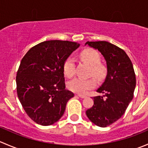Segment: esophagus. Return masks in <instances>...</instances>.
<instances>
[{
	"label": "esophagus",
	"instance_id": "34e87169",
	"mask_svg": "<svg viewBox=\"0 0 148 148\" xmlns=\"http://www.w3.org/2000/svg\"><path fill=\"white\" fill-rule=\"evenodd\" d=\"M77 96L79 97L80 98H85L86 97V96L85 95H77Z\"/></svg>",
	"mask_w": 148,
	"mask_h": 148
}]
</instances>
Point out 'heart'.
<instances>
[{"mask_svg":"<svg viewBox=\"0 0 148 148\" xmlns=\"http://www.w3.org/2000/svg\"><path fill=\"white\" fill-rule=\"evenodd\" d=\"M79 56L84 62L91 66V74H94V76H95L99 79H102L105 77L107 70L104 66L99 64L101 61V56L96 50L87 48L82 51ZM75 61L74 58L69 56L64 63V73L67 77L71 78L75 74ZM96 85V80L94 78L87 79L75 78L68 83V87L72 92L83 95L86 94L90 89H94Z\"/></svg>","mask_w":148,"mask_h":148,"instance_id":"heart-1","label":"heart"}]
</instances>
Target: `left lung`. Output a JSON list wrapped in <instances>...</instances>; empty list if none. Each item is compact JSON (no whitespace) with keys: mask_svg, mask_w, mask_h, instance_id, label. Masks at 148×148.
<instances>
[{"mask_svg":"<svg viewBox=\"0 0 148 148\" xmlns=\"http://www.w3.org/2000/svg\"><path fill=\"white\" fill-rule=\"evenodd\" d=\"M86 44L98 49L107 62L105 82L97 90L102 96L94 97V105L86 111L94 124L102 127L120 118L134 96L136 77L133 65L125 51L107 41H87Z\"/></svg>","mask_w":148,"mask_h":148,"instance_id":"left-lung-1","label":"left lung"}]
</instances>
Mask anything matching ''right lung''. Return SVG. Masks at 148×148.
I'll return each instance as SVG.
<instances>
[{
    "label": "right lung",
    "instance_id": "right-lung-1",
    "mask_svg": "<svg viewBox=\"0 0 148 148\" xmlns=\"http://www.w3.org/2000/svg\"><path fill=\"white\" fill-rule=\"evenodd\" d=\"M76 42L51 40L33 46L21 62L16 91L23 110L38 125H51L65 111L74 93L66 90L63 66Z\"/></svg>",
    "mask_w": 148,
    "mask_h": 148
}]
</instances>
